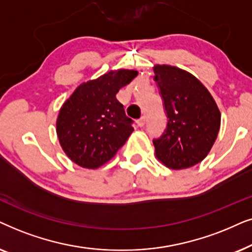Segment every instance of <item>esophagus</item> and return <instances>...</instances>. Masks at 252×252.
Returning a JSON list of instances; mask_svg holds the SVG:
<instances>
[{"label": "esophagus", "mask_w": 252, "mask_h": 252, "mask_svg": "<svg viewBox=\"0 0 252 252\" xmlns=\"http://www.w3.org/2000/svg\"><path fill=\"white\" fill-rule=\"evenodd\" d=\"M145 123H146L145 116H142V117H140V119L138 120V126H145Z\"/></svg>", "instance_id": "esophagus-1"}]
</instances>
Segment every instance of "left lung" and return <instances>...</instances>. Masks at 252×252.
Wrapping results in <instances>:
<instances>
[{
	"mask_svg": "<svg viewBox=\"0 0 252 252\" xmlns=\"http://www.w3.org/2000/svg\"><path fill=\"white\" fill-rule=\"evenodd\" d=\"M153 71L168 119L162 135L153 139L156 156L168 168H189L212 149L220 129L219 108L191 73L166 64Z\"/></svg>",
	"mask_w": 252,
	"mask_h": 252,
	"instance_id": "8db88e82",
	"label": "left lung"
}]
</instances>
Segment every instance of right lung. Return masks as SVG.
I'll use <instances>...</instances> for the list:
<instances>
[{"label": "right lung", "instance_id": "right-lung-1", "mask_svg": "<svg viewBox=\"0 0 252 252\" xmlns=\"http://www.w3.org/2000/svg\"><path fill=\"white\" fill-rule=\"evenodd\" d=\"M138 72L117 70L83 83L63 103L56 132L63 151L84 168H98L115 156L133 131L116 93Z\"/></svg>", "mask_w": 252, "mask_h": 252}]
</instances>
